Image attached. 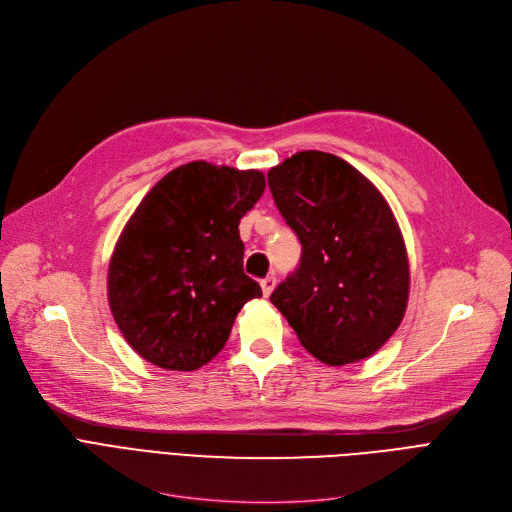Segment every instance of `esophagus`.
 <instances>
[{"mask_svg": "<svg viewBox=\"0 0 512 512\" xmlns=\"http://www.w3.org/2000/svg\"><path fill=\"white\" fill-rule=\"evenodd\" d=\"M276 288V278L274 276H267L261 280V290H263V297H270Z\"/></svg>", "mask_w": 512, "mask_h": 512, "instance_id": "1", "label": "esophagus"}]
</instances>
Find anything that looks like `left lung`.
I'll list each match as a JSON object with an SVG mask.
<instances>
[{
	"label": "left lung",
	"mask_w": 512,
	"mask_h": 512,
	"mask_svg": "<svg viewBox=\"0 0 512 512\" xmlns=\"http://www.w3.org/2000/svg\"><path fill=\"white\" fill-rule=\"evenodd\" d=\"M272 197L303 253L270 301L326 365L371 357L398 330L409 259L382 193L348 161L301 151L267 172Z\"/></svg>",
	"instance_id": "left-lung-1"
}]
</instances>
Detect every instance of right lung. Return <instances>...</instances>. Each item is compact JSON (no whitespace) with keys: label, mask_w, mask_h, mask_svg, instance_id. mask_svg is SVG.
I'll return each mask as SVG.
<instances>
[{"label":"right lung","mask_w":512,"mask_h":512,"mask_svg":"<svg viewBox=\"0 0 512 512\" xmlns=\"http://www.w3.org/2000/svg\"><path fill=\"white\" fill-rule=\"evenodd\" d=\"M263 191L259 170L191 161L134 209L110 259L107 299L143 359L170 371L203 367L224 348L238 311L261 297L242 270L238 224Z\"/></svg>","instance_id":"add662e5"}]
</instances>
